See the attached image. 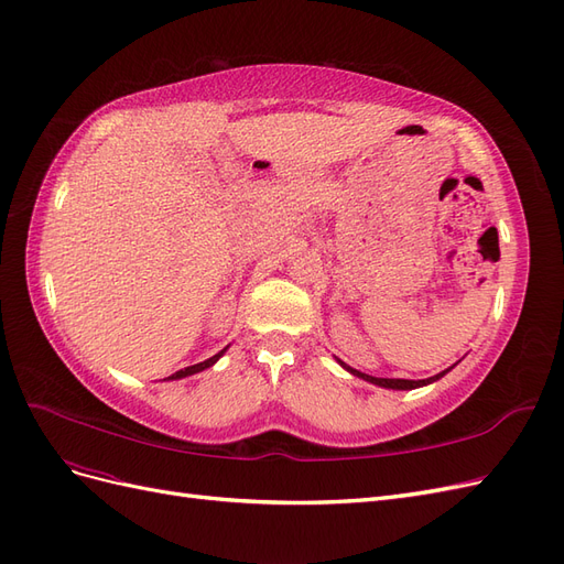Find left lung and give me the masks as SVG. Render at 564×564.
Wrapping results in <instances>:
<instances>
[{
  "label": "left lung",
  "mask_w": 564,
  "mask_h": 564,
  "mask_svg": "<svg viewBox=\"0 0 564 564\" xmlns=\"http://www.w3.org/2000/svg\"><path fill=\"white\" fill-rule=\"evenodd\" d=\"M335 361L340 364L347 373L357 376V378H361V380H366V382H371V384H378V388H384V390H415V388H425V384H430V382H437L440 378H444V376L454 368V366H452V368H446V371H442V373H437V376H432V378H425V380H401V378H376V376L361 373V371H357V368L347 366L345 361H340L337 357H335Z\"/></svg>",
  "instance_id": "8db88e82"
}]
</instances>
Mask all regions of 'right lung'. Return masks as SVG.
<instances>
[{
	"label": "right lung",
	"instance_id": "add662e5",
	"mask_svg": "<svg viewBox=\"0 0 564 564\" xmlns=\"http://www.w3.org/2000/svg\"><path fill=\"white\" fill-rule=\"evenodd\" d=\"M229 347H224L221 351H217L215 357H210V359H205V361H200V364H196V366H186V368H182V371H176V373H172L167 380H182V378H188V376H193V373H200V371H205V368H210V366H215L217 361H219V357L224 351H227Z\"/></svg>",
	"mask_w": 564,
	"mask_h": 564
}]
</instances>
